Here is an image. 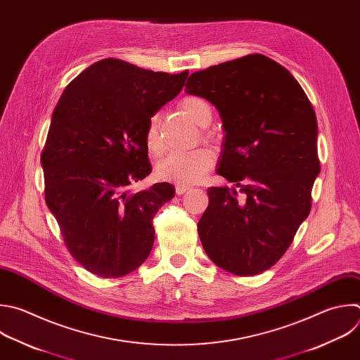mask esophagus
I'll list each match as a JSON object with an SVG mask.
<instances>
[{"mask_svg":"<svg viewBox=\"0 0 360 360\" xmlns=\"http://www.w3.org/2000/svg\"><path fill=\"white\" fill-rule=\"evenodd\" d=\"M191 189H192V188H191V186H188V185H176L175 192H176V195H184V193L189 192Z\"/></svg>","mask_w":360,"mask_h":360,"instance_id":"esophagus-1","label":"esophagus"}]
</instances>
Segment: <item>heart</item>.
<instances>
[{
	"instance_id": "1",
	"label": "heart",
	"mask_w": 360,
	"mask_h": 360,
	"mask_svg": "<svg viewBox=\"0 0 360 360\" xmlns=\"http://www.w3.org/2000/svg\"><path fill=\"white\" fill-rule=\"evenodd\" d=\"M181 110L198 126H206L210 117V107L205 100L186 96L179 103ZM160 120L153 115L146 130V146L151 154H160L162 143L160 137ZM214 154L209 148H198L188 153H171L162 158L155 168L157 176L162 181L178 185L196 184L213 165Z\"/></svg>"
}]
</instances>
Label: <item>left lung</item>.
I'll list each match as a JSON object with an SVG mask.
<instances>
[{"label": "left lung", "instance_id": "8db88e82", "mask_svg": "<svg viewBox=\"0 0 360 360\" xmlns=\"http://www.w3.org/2000/svg\"><path fill=\"white\" fill-rule=\"evenodd\" d=\"M185 87L217 108L226 136L216 174L234 182L207 189L202 246L234 276L260 274L283 257L311 210L321 171L312 104L284 66L260 53L195 72Z\"/></svg>", "mask_w": 360, "mask_h": 360}]
</instances>
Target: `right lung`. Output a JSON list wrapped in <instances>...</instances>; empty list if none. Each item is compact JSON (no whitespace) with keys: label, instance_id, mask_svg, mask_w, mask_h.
Segmentation results:
<instances>
[{"label":"right lung","instance_id":"1","mask_svg":"<svg viewBox=\"0 0 360 360\" xmlns=\"http://www.w3.org/2000/svg\"><path fill=\"white\" fill-rule=\"evenodd\" d=\"M188 75L101 59L66 86L53 110L41 155L45 200L70 255L101 278L134 271L153 250V219L175 188L130 186L153 169L150 118L179 94Z\"/></svg>","mask_w":360,"mask_h":360}]
</instances>
